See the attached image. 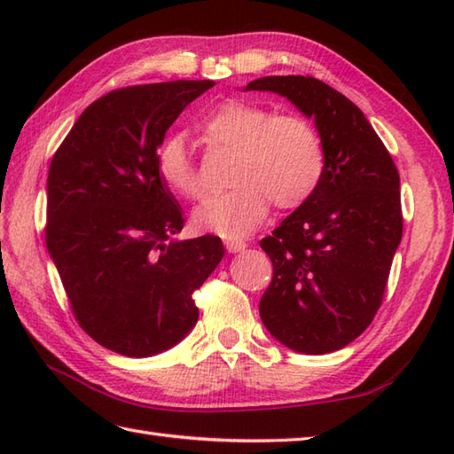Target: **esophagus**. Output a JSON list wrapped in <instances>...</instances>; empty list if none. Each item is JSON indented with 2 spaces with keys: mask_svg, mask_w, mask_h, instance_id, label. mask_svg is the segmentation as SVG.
Masks as SVG:
<instances>
[{
  "mask_svg": "<svg viewBox=\"0 0 454 454\" xmlns=\"http://www.w3.org/2000/svg\"><path fill=\"white\" fill-rule=\"evenodd\" d=\"M224 246L228 249V254H239V252H244V249L247 247V244L242 242V239H226Z\"/></svg>",
  "mask_w": 454,
  "mask_h": 454,
  "instance_id": "1",
  "label": "esophagus"
}]
</instances>
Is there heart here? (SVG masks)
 <instances>
[{
    "label": "heart",
    "mask_w": 454,
    "mask_h": 454,
    "mask_svg": "<svg viewBox=\"0 0 454 454\" xmlns=\"http://www.w3.org/2000/svg\"><path fill=\"white\" fill-rule=\"evenodd\" d=\"M199 130L215 146L234 150L230 181L236 185L192 210V224L200 232L228 239L252 234L265 220L271 200L278 208H298L324 177L320 134L298 114H271L262 105L226 99L200 121ZM156 168L177 197H200L195 163L183 138L171 137L161 144Z\"/></svg>",
    "instance_id": "b5f03b06"
}]
</instances>
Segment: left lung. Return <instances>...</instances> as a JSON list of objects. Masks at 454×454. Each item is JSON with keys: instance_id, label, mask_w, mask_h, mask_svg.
Masks as SVG:
<instances>
[{"instance_id": "8db88e82", "label": "left lung", "mask_w": 454, "mask_h": 454, "mask_svg": "<svg viewBox=\"0 0 454 454\" xmlns=\"http://www.w3.org/2000/svg\"><path fill=\"white\" fill-rule=\"evenodd\" d=\"M244 91L286 98L314 121L325 153L320 185L259 246L273 262L259 302L288 349L324 355L356 340L379 310L402 239L400 176L355 103L304 75H267Z\"/></svg>"}]
</instances>
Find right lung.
Returning a JSON list of instances; mask_svg holds the SVG:
<instances>
[{"instance_id":"right-lung-1","label":"right lung","mask_w":454,"mask_h":454,"mask_svg":"<svg viewBox=\"0 0 454 454\" xmlns=\"http://www.w3.org/2000/svg\"><path fill=\"white\" fill-rule=\"evenodd\" d=\"M212 85L107 93L80 114L48 171V254L85 333L124 356L177 345L199 320L192 293L224 257L216 236L173 238L185 220L156 168L168 129Z\"/></svg>"}]
</instances>
